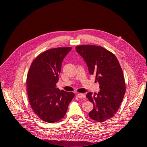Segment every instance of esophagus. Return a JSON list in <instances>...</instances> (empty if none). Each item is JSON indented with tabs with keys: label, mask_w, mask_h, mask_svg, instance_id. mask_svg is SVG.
<instances>
[{
	"label": "esophagus",
	"mask_w": 147,
	"mask_h": 147,
	"mask_svg": "<svg viewBox=\"0 0 147 147\" xmlns=\"http://www.w3.org/2000/svg\"><path fill=\"white\" fill-rule=\"evenodd\" d=\"M77 96L79 98H85V95L83 94H78Z\"/></svg>",
	"instance_id": "esophagus-1"
}]
</instances>
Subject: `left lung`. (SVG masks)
I'll return each instance as SVG.
<instances>
[{
    "mask_svg": "<svg viewBox=\"0 0 147 147\" xmlns=\"http://www.w3.org/2000/svg\"><path fill=\"white\" fill-rule=\"evenodd\" d=\"M76 50L100 85L98 94L86 95L94 105L89 116L98 122H104L117 112L125 95L126 85L122 68L115 55L101 46L80 45Z\"/></svg>",
    "mask_w": 147,
    "mask_h": 147,
    "instance_id": "1",
    "label": "left lung"
}]
</instances>
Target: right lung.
Returning a JSON list of instances; mask_svg holds the SVG:
<instances>
[{"instance_id":"obj_1","label":"right lung","mask_w":147,"mask_h":147,"mask_svg":"<svg viewBox=\"0 0 147 147\" xmlns=\"http://www.w3.org/2000/svg\"><path fill=\"white\" fill-rule=\"evenodd\" d=\"M71 49L58 47L47 50L35 58L28 70V101L35 114L44 122L52 123L62 119L74 96L72 92L56 88L63 59Z\"/></svg>"}]
</instances>
